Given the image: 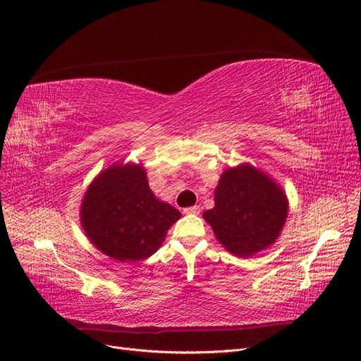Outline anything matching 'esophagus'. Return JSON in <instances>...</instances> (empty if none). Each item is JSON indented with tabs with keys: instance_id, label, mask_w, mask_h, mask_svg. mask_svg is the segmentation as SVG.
I'll use <instances>...</instances> for the list:
<instances>
[{
	"instance_id": "obj_1",
	"label": "esophagus",
	"mask_w": 361,
	"mask_h": 361,
	"mask_svg": "<svg viewBox=\"0 0 361 361\" xmlns=\"http://www.w3.org/2000/svg\"><path fill=\"white\" fill-rule=\"evenodd\" d=\"M199 212H200L199 206H190V207L184 209L185 214H199Z\"/></svg>"
}]
</instances>
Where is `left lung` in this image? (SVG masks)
<instances>
[{"instance_id":"1","label":"left lung","mask_w":361,"mask_h":361,"mask_svg":"<svg viewBox=\"0 0 361 361\" xmlns=\"http://www.w3.org/2000/svg\"><path fill=\"white\" fill-rule=\"evenodd\" d=\"M289 212L283 188L248 164L226 170L203 213L216 239L236 257H252L279 238Z\"/></svg>"}]
</instances>
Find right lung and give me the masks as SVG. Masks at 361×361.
<instances>
[{
	"label": "right lung",
	"instance_id": "1",
	"mask_svg": "<svg viewBox=\"0 0 361 361\" xmlns=\"http://www.w3.org/2000/svg\"><path fill=\"white\" fill-rule=\"evenodd\" d=\"M81 224L94 247L122 261H140L162 245L181 213L155 197L142 165H111L95 178L81 204Z\"/></svg>",
	"mask_w": 361,
	"mask_h": 361
}]
</instances>
